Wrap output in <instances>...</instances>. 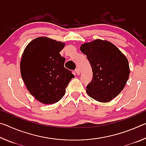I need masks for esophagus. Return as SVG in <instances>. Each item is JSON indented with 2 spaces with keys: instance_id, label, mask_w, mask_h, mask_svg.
Instances as JSON below:
<instances>
[{
  "instance_id": "obj_1",
  "label": "esophagus",
  "mask_w": 146,
  "mask_h": 146,
  "mask_svg": "<svg viewBox=\"0 0 146 146\" xmlns=\"http://www.w3.org/2000/svg\"><path fill=\"white\" fill-rule=\"evenodd\" d=\"M75 72H76V73L77 74V75H80V70H79V69H76Z\"/></svg>"
}]
</instances>
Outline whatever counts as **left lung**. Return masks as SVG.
Returning <instances> with one entry per match:
<instances>
[{"mask_svg":"<svg viewBox=\"0 0 146 146\" xmlns=\"http://www.w3.org/2000/svg\"><path fill=\"white\" fill-rule=\"evenodd\" d=\"M93 71V79L86 92L100 102H110L124 88L129 76L125 56L110 42L97 39L81 45Z\"/></svg>","mask_w":146,"mask_h":146,"instance_id":"8db88e82","label":"left lung"}]
</instances>
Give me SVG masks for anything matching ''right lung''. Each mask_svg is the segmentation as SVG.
Returning a JSON list of instances; mask_svg holds the SVG:
<instances>
[{
  "label": "right lung",
  "instance_id": "right-lung-1",
  "mask_svg": "<svg viewBox=\"0 0 146 146\" xmlns=\"http://www.w3.org/2000/svg\"><path fill=\"white\" fill-rule=\"evenodd\" d=\"M65 44L46 36L35 38L26 47L21 60V73L27 89L42 104L57 102L74 76L64 68L60 51Z\"/></svg>",
  "mask_w": 146,
  "mask_h": 146
}]
</instances>
